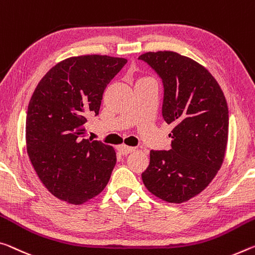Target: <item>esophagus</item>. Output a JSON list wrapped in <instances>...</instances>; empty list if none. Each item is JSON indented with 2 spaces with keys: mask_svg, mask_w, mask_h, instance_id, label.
Segmentation results:
<instances>
[{
  "mask_svg": "<svg viewBox=\"0 0 255 255\" xmlns=\"http://www.w3.org/2000/svg\"><path fill=\"white\" fill-rule=\"evenodd\" d=\"M118 151L120 154L123 155H128L129 153H132L135 151L134 147H130V146H126V145H120V146H118Z\"/></svg>",
  "mask_w": 255,
  "mask_h": 255,
  "instance_id": "34e87169",
  "label": "esophagus"
}]
</instances>
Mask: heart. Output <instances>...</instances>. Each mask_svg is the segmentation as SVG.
<instances>
[{
  "mask_svg": "<svg viewBox=\"0 0 255 255\" xmlns=\"http://www.w3.org/2000/svg\"><path fill=\"white\" fill-rule=\"evenodd\" d=\"M142 79H146V78H140V79H138V80H142ZM138 80H137V82H138Z\"/></svg>",
  "mask_w": 255,
  "mask_h": 255,
  "instance_id": "heart-1",
  "label": "heart"
}]
</instances>
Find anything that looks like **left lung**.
<instances>
[{
    "instance_id": "obj_1",
    "label": "left lung",
    "mask_w": 255,
    "mask_h": 255,
    "mask_svg": "<svg viewBox=\"0 0 255 255\" xmlns=\"http://www.w3.org/2000/svg\"><path fill=\"white\" fill-rule=\"evenodd\" d=\"M161 77L162 117L173 125L171 149L149 152L142 180L149 193L169 203L203 192L224 163L229 116L224 92L207 68L172 51L139 55Z\"/></svg>"
}]
</instances>
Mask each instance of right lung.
<instances>
[{"instance_id":"1","label":"right lung","mask_w":255,"mask_h":255,"mask_svg":"<svg viewBox=\"0 0 255 255\" xmlns=\"http://www.w3.org/2000/svg\"><path fill=\"white\" fill-rule=\"evenodd\" d=\"M127 62L125 58L85 54L64 59L36 86L26 118L27 154L52 195L79 205L109 183L115 148L85 138V123L99 115L104 90Z\"/></svg>"}]
</instances>
